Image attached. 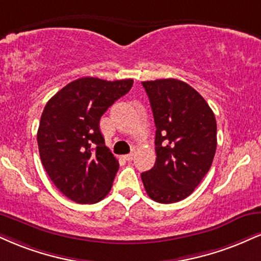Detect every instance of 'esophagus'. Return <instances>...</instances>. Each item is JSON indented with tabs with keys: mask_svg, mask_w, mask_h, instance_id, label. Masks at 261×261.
Listing matches in <instances>:
<instances>
[{
	"mask_svg": "<svg viewBox=\"0 0 261 261\" xmlns=\"http://www.w3.org/2000/svg\"><path fill=\"white\" fill-rule=\"evenodd\" d=\"M134 156H135V152H134V150H133V152H131V153H128V154L125 155L124 158L126 159L127 162H131V161H133V159H134Z\"/></svg>",
	"mask_w": 261,
	"mask_h": 261,
	"instance_id": "obj_1",
	"label": "esophagus"
}]
</instances>
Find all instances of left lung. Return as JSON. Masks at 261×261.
<instances>
[{
	"instance_id": "8db88e82",
	"label": "left lung",
	"mask_w": 261,
	"mask_h": 261,
	"mask_svg": "<svg viewBox=\"0 0 261 261\" xmlns=\"http://www.w3.org/2000/svg\"><path fill=\"white\" fill-rule=\"evenodd\" d=\"M155 122V164L141 174L146 192L158 203L190 196L212 166L216 120L205 99L176 79L142 83Z\"/></svg>"
}]
</instances>
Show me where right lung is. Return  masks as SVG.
Returning <instances> with one entry per match:
<instances>
[{"instance_id": "obj_1", "label": "right lung", "mask_w": 261, "mask_h": 261, "mask_svg": "<svg viewBox=\"0 0 261 261\" xmlns=\"http://www.w3.org/2000/svg\"><path fill=\"white\" fill-rule=\"evenodd\" d=\"M133 84L80 77L47 102L37 130L40 158L55 186L73 202L97 203L111 191L119 163L106 146L99 119Z\"/></svg>"}]
</instances>
